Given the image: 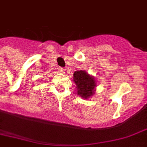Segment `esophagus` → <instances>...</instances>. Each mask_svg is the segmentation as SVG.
<instances>
[{"instance_id": "esophagus-1", "label": "esophagus", "mask_w": 147, "mask_h": 147, "mask_svg": "<svg viewBox=\"0 0 147 147\" xmlns=\"http://www.w3.org/2000/svg\"><path fill=\"white\" fill-rule=\"evenodd\" d=\"M57 69H58V71H59V72H61V73H64V72L65 71V68H61V67H58V68H57Z\"/></svg>"}]
</instances>
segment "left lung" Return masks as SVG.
Instances as JSON below:
<instances>
[{
  "instance_id": "obj_1",
  "label": "left lung",
  "mask_w": 147,
  "mask_h": 147,
  "mask_svg": "<svg viewBox=\"0 0 147 147\" xmlns=\"http://www.w3.org/2000/svg\"><path fill=\"white\" fill-rule=\"evenodd\" d=\"M72 81L76 86V94L83 99H89L96 93V81L95 77L86 71H76Z\"/></svg>"
}]
</instances>
